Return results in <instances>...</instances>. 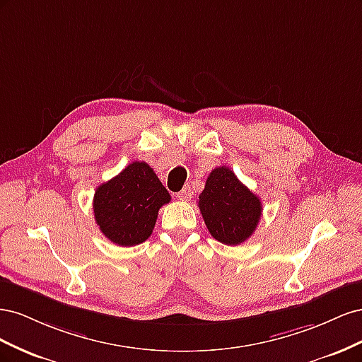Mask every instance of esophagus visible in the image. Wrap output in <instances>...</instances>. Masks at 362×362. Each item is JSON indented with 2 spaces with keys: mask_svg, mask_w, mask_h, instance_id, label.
<instances>
[{
  "mask_svg": "<svg viewBox=\"0 0 362 362\" xmlns=\"http://www.w3.org/2000/svg\"><path fill=\"white\" fill-rule=\"evenodd\" d=\"M192 196H193V192L189 185H185V187L180 193H177V198L180 201H189V199H192Z\"/></svg>",
  "mask_w": 362,
  "mask_h": 362,
  "instance_id": "34e87169",
  "label": "esophagus"
}]
</instances>
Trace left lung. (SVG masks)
<instances>
[{
	"mask_svg": "<svg viewBox=\"0 0 362 362\" xmlns=\"http://www.w3.org/2000/svg\"><path fill=\"white\" fill-rule=\"evenodd\" d=\"M198 205L208 231L217 242L228 246L246 242L254 234L262 213L258 196L226 166L216 168L208 175Z\"/></svg>",
	"mask_w": 362,
	"mask_h": 362,
	"instance_id": "left-lung-1",
	"label": "left lung"
}]
</instances>
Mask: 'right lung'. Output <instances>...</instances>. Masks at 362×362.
<instances>
[{"label":"right lung","mask_w":362,"mask_h":362,"mask_svg":"<svg viewBox=\"0 0 362 362\" xmlns=\"http://www.w3.org/2000/svg\"><path fill=\"white\" fill-rule=\"evenodd\" d=\"M169 202V192L149 164L133 161L96 189L95 221L115 245L136 246L152 234L158 210Z\"/></svg>","instance_id":"1"}]
</instances>
